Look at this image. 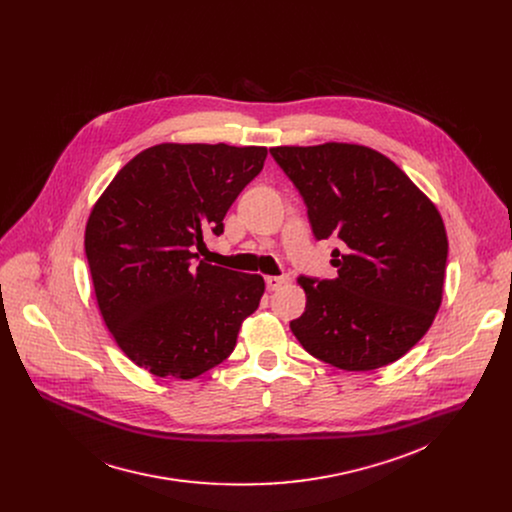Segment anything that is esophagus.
<instances>
[{"label":"esophagus","instance_id":"1","mask_svg":"<svg viewBox=\"0 0 512 512\" xmlns=\"http://www.w3.org/2000/svg\"><path fill=\"white\" fill-rule=\"evenodd\" d=\"M288 284V278L286 276H268L266 278V286L270 292H276L280 288H284Z\"/></svg>","mask_w":512,"mask_h":512}]
</instances>
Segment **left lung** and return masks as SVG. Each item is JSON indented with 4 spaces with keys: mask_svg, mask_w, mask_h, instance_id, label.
Wrapping results in <instances>:
<instances>
[{
    "mask_svg": "<svg viewBox=\"0 0 512 512\" xmlns=\"http://www.w3.org/2000/svg\"><path fill=\"white\" fill-rule=\"evenodd\" d=\"M317 240L335 236V280L299 276L305 311L290 323L315 359L374 370L404 357L432 327L447 262L436 205L386 155L343 142L272 147Z\"/></svg>",
    "mask_w": 512,
    "mask_h": 512,
    "instance_id": "8db88e82",
    "label": "left lung"
}]
</instances>
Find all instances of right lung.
Segmentation results:
<instances>
[{
  "label": "right lung",
  "instance_id": "obj_1",
  "mask_svg": "<svg viewBox=\"0 0 512 512\" xmlns=\"http://www.w3.org/2000/svg\"><path fill=\"white\" fill-rule=\"evenodd\" d=\"M268 149L157 144L140 151L94 203L84 250L100 315L124 355L161 378L191 380L236 347L266 284L258 274L211 266L193 252Z\"/></svg>",
  "mask_w": 512,
  "mask_h": 512
}]
</instances>
